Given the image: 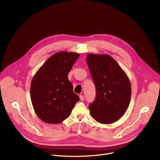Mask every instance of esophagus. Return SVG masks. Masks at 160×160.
I'll use <instances>...</instances> for the list:
<instances>
[{"instance_id": "esophagus-1", "label": "esophagus", "mask_w": 160, "mask_h": 160, "mask_svg": "<svg viewBox=\"0 0 160 160\" xmlns=\"http://www.w3.org/2000/svg\"><path fill=\"white\" fill-rule=\"evenodd\" d=\"M79 98H80V99L82 101H84V96H83V95H80Z\"/></svg>"}]
</instances>
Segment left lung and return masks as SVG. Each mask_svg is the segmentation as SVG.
<instances>
[{"label":"left lung","instance_id":"1","mask_svg":"<svg viewBox=\"0 0 160 160\" xmlns=\"http://www.w3.org/2000/svg\"><path fill=\"white\" fill-rule=\"evenodd\" d=\"M86 61L96 90V99L88 106L91 116L102 124L118 121L130 101L132 90L128 76L108 54L89 53Z\"/></svg>","mask_w":160,"mask_h":160}]
</instances>
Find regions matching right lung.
I'll use <instances>...</instances> for the list:
<instances>
[{"label": "right lung", "mask_w": 160, "mask_h": 160, "mask_svg": "<svg viewBox=\"0 0 160 160\" xmlns=\"http://www.w3.org/2000/svg\"><path fill=\"white\" fill-rule=\"evenodd\" d=\"M80 56L76 52L61 51L51 56L33 76L30 97L37 115L43 122L60 123L69 117L79 101L68 75Z\"/></svg>", "instance_id": "1"}]
</instances>
